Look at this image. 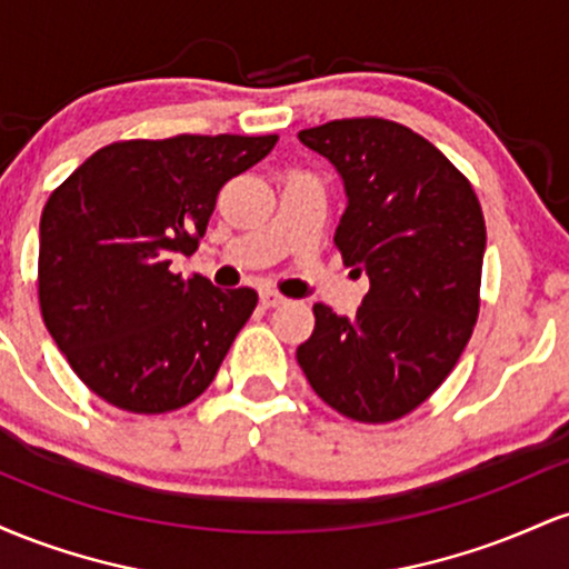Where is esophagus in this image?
Returning a JSON list of instances; mask_svg holds the SVG:
<instances>
[{
  "mask_svg": "<svg viewBox=\"0 0 569 569\" xmlns=\"http://www.w3.org/2000/svg\"><path fill=\"white\" fill-rule=\"evenodd\" d=\"M259 302H262V307H280L286 302V297H280V293L272 289H264L262 293H259Z\"/></svg>",
  "mask_w": 569,
  "mask_h": 569,
  "instance_id": "1",
  "label": "esophagus"
}]
</instances>
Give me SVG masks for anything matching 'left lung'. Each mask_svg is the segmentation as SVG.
<instances>
[{
  "instance_id": "obj_1",
  "label": "left lung",
  "mask_w": 569,
  "mask_h": 569,
  "mask_svg": "<svg viewBox=\"0 0 569 569\" xmlns=\"http://www.w3.org/2000/svg\"><path fill=\"white\" fill-rule=\"evenodd\" d=\"M342 176V262L369 276L356 318L316 305L297 348L307 382L339 415L393 422L447 380L479 318L487 227L471 181L420 133L380 117L299 130Z\"/></svg>"
}]
</instances>
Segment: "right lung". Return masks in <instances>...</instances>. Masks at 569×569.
<instances>
[{"label":"right lung","instance_id":"right-lung-1","mask_svg":"<svg viewBox=\"0 0 569 569\" xmlns=\"http://www.w3.org/2000/svg\"><path fill=\"white\" fill-rule=\"evenodd\" d=\"M276 141H117L50 194L39 221V307L69 367L103 401L162 415L213 382L259 297L181 278L171 262L198 248L219 189Z\"/></svg>","mask_w":569,"mask_h":569}]
</instances>
